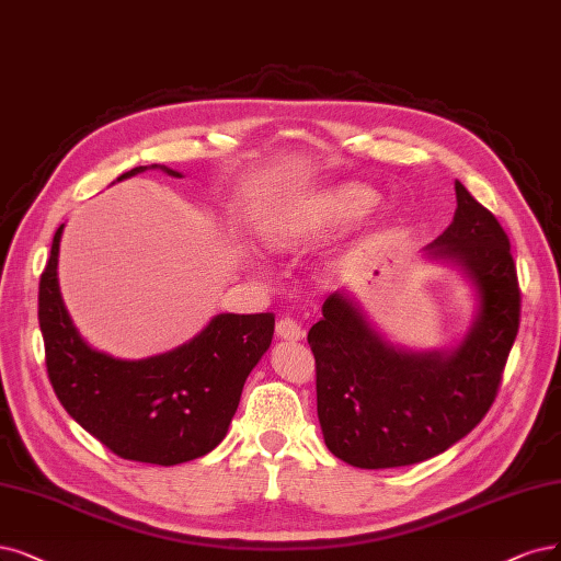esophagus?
<instances>
[{
  "label": "esophagus",
  "mask_w": 561,
  "mask_h": 561,
  "mask_svg": "<svg viewBox=\"0 0 561 561\" xmlns=\"http://www.w3.org/2000/svg\"><path fill=\"white\" fill-rule=\"evenodd\" d=\"M276 334L285 341H301L304 339V327L297 320L285 316L276 322Z\"/></svg>",
  "instance_id": "1"
}]
</instances>
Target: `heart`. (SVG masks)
<instances>
[{"mask_svg":"<svg viewBox=\"0 0 561 561\" xmlns=\"http://www.w3.org/2000/svg\"><path fill=\"white\" fill-rule=\"evenodd\" d=\"M347 206H351V210H366L371 206V197H366V192H351L347 195Z\"/></svg>","mask_w":561,"mask_h":561,"instance_id":"b5f03b06","label":"heart"}]
</instances>
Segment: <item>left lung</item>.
Here are the masks:
<instances>
[{
	"label": "left lung",
	"instance_id": "obj_1",
	"mask_svg": "<svg viewBox=\"0 0 561 561\" xmlns=\"http://www.w3.org/2000/svg\"><path fill=\"white\" fill-rule=\"evenodd\" d=\"M457 210L430 255L455 260L480 311L455 353L415 355L385 343L334 293L308 332L324 443L359 469L409 467L448 450L488 415L519 330V285L504 227L455 183Z\"/></svg>",
	"mask_w": 561,
	"mask_h": 561
}]
</instances>
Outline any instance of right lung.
<instances>
[{"label":"right lung","mask_w":561,"mask_h":561,"mask_svg":"<svg viewBox=\"0 0 561 561\" xmlns=\"http://www.w3.org/2000/svg\"><path fill=\"white\" fill-rule=\"evenodd\" d=\"M62 227L38 280V327L48 378L65 411L129 461L173 467L210 453L239 409L248 374L272 345L274 313L216 316L190 343L141 362L96 353L76 332L57 285Z\"/></svg>","instance_id":"1"}]
</instances>
